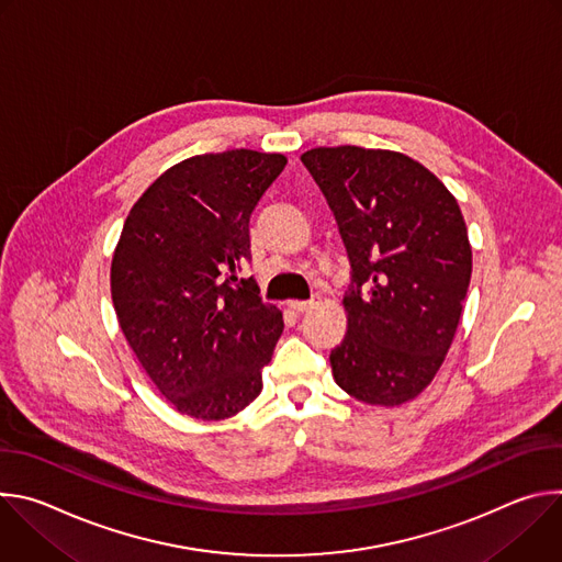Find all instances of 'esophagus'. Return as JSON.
Wrapping results in <instances>:
<instances>
[{
	"instance_id": "1",
	"label": "esophagus",
	"mask_w": 562,
	"mask_h": 562,
	"mask_svg": "<svg viewBox=\"0 0 562 562\" xmlns=\"http://www.w3.org/2000/svg\"><path fill=\"white\" fill-rule=\"evenodd\" d=\"M317 304H319V295H311L308 300H291V302H289V306H291L293 311H297V313H306V311L315 308Z\"/></svg>"
}]
</instances>
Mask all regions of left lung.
<instances>
[{"label":"left lung","instance_id":"left-lung-1","mask_svg":"<svg viewBox=\"0 0 562 562\" xmlns=\"http://www.w3.org/2000/svg\"><path fill=\"white\" fill-rule=\"evenodd\" d=\"M302 165L325 193L351 262L334 378L362 403L403 405L434 380L458 329L471 280L460 206L403 153L319 146Z\"/></svg>","mask_w":562,"mask_h":562}]
</instances>
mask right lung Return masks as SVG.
I'll use <instances>...</instances> for the list:
<instances>
[{
    "label": "right lung",
    "mask_w": 562,
    "mask_h": 562,
    "mask_svg": "<svg viewBox=\"0 0 562 562\" xmlns=\"http://www.w3.org/2000/svg\"><path fill=\"white\" fill-rule=\"evenodd\" d=\"M286 157L235 148L159 176L131 209L111 267L120 327L171 405L198 420L243 412L284 329L254 278L249 220Z\"/></svg>",
    "instance_id": "add662e5"
}]
</instances>
